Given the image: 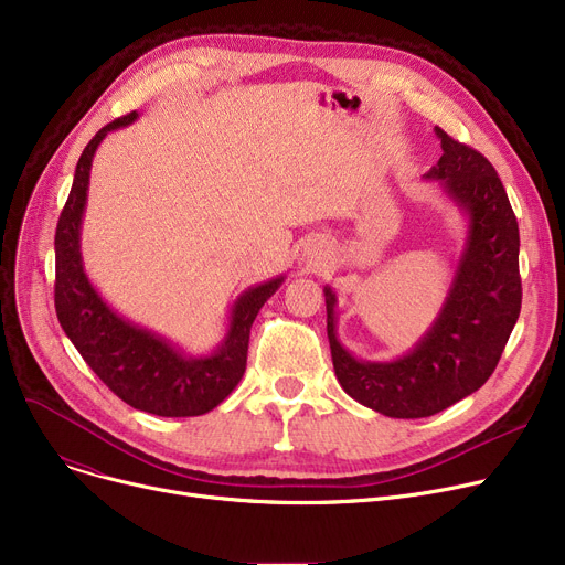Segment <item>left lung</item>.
<instances>
[{"instance_id": "1", "label": "left lung", "mask_w": 565, "mask_h": 565, "mask_svg": "<svg viewBox=\"0 0 565 565\" xmlns=\"http://www.w3.org/2000/svg\"><path fill=\"white\" fill-rule=\"evenodd\" d=\"M443 157L425 174L468 215L466 249L445 305L418 345L395 361H359L335 338V295L324 286L335 377L388 418H427L491 377L520 316V234L504 185L483 154L436 127Z\"/></svg>"}]
</instances>
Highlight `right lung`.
Wrapping results in <instances>:
<instances>
[{
  "instance_id": "add662e5",
  "label": "right lung",
  "mask_w": 565,
  "mask_h": 565,
  "mask_svg": "<svg viewBox=\"0 0 565 565\" xmlns=\"http://www.w3.org/2000/svg\"><path fill=\"white\" fill-rule=\"evenodd\" d=\"M138 113H129L102 127L86 145L74 170L72 191L61 211L56 249V316L84 361L97 377L129 406L163 418L202 416L227 397L245 374L249 329L281 286L284 277L245 290L232 309L230 331L209 356H183L166 338L136 327L113 311L84 273L79 236L88 198L90 166L97 145L113 129L131 125Z\"/></svg>"
}]
</instances>
